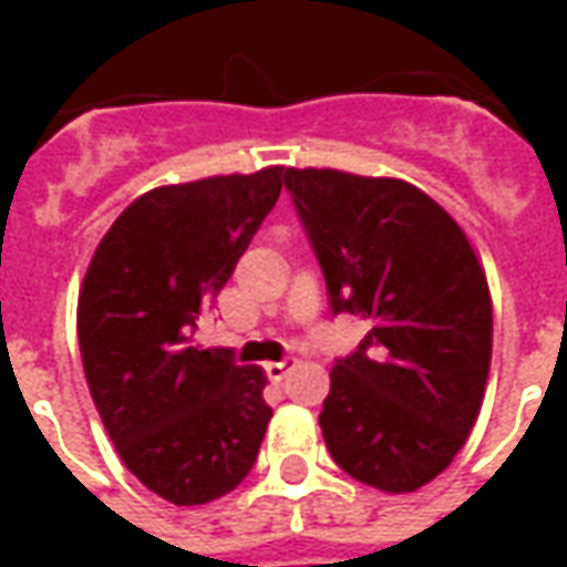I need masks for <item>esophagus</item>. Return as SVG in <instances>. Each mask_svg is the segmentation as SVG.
Returning a JSON list of instances; mask_svg holds the SVG:
<instances>
[{"mask_svg":"<svg viewBox=\"0 0 567 567\" xmlns=\"http://www.w3.org/2000/svg\"><path fill=\"white\" fill-rule=\"evenodd\" d=\"M297 368V358H285V361H270L267 364V377H270L272 382H282L291 370Z\"/></svg>","mask_w":567,"mask_h":567,"instance_id":"esophagus-1","label":"esophagus"}]
</instances>
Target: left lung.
Listing matches in <instances>:
<instances>
[{
	"mask_svg": "<svg viewBox=\"0 0 567 567\" xmlns=\"http://www.w3.org/2000/svg\"><path fill=\"white\" fill-rule=\"evenodd\" d=\"M333 312L370 321L331 370L333 462L389 495L443 474L471 434L492 364V295L471 239L404 178L285 169Z\"/></svg>",
	"mask_w": 567,
	"mask_h": 567,
	"instance_id": "left-lung-1",
	"label": "left lung"
}]
</instances>
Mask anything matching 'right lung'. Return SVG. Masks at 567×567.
I'll list each match as a JSON object with an SVG mask.
<instances>
[{
    "label": "right lung",
    "mask_w": 567,
    "mask_h": 567,
    "mask_svg": "<svg viewBox=\"0 0 567 567\" xmlns=\"http://www.w3.org/2000/svg\"><path fill=\"white\" fill-rule=\"evenodd\" d=\"M285 166L154 187L121 212L79 291L91 398L130 474L175 507L234 492L272 410L267 377L194 343L282 190Z\"/></svg>",
    "instance_id": "add662e5"
}]
</instances>
